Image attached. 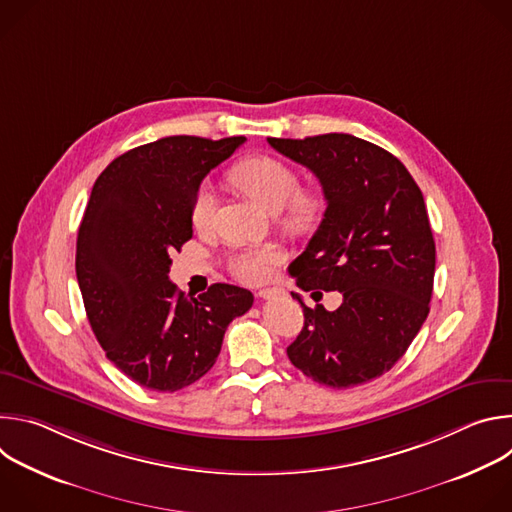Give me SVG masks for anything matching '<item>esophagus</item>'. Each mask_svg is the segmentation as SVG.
I'll use <instances>...</instances> for the list:
<instances>
[{
  "mask_svg": "<svg viewBox=\"0 0 512 512\" xmlns=\"http://www.w3.org/2000/svg\"><path fill=\"white\" fill-rule=\"evenodd\" d=\"M257 296L261 300H273V298H285V289L283 287H263L257 291Z\"/></svg>",
  "mask_w": 512,
  "mask_h": 512,
  "instance_id": "34e87169",
  "label": "esophagus"
}]
</instances>
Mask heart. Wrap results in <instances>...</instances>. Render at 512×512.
Wrapping results in <instances>:
<instances>
[{"label":"heart","mask_w":512,"mask_h":512,"mask_svg":"<svg viewBox=\"0 0 512 512\" xmlns=\"http://www.w3.org/2000/svg\"><path fill=\"white\" fill-rule=\"evenodd\" d=\"M229 180L269 214H279V223L289 233H308L322 218L324 194L318 188H298V172L273 156H249L237 162ZM214 192L200 186L190 204L192 227L204 231L214 216ZM279 255L273 249H243L229 259L233 275L245 283L269 279Z\"/></svg>","instance_id":"obj_1"}]
</instances>
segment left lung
Instances as JSON below:
<instances>
[{
    "mask_svg": "<svg viewBox=\"0 0 512 512\" xmlns=\"http://www.w3.org/2000/svg\"><path fill=\"white\" fill-rule=\"evenodd\" d=\"M267 141L312 170L326 198L322 223L289 273L304 291L342 294L334 312L291 294L304 328L287 356L326 387L369 383L393 369L429 314L435 243L423 194L393 154L360 137Z\"/></svg>",
    "mask_w": 512,
    "mask_h": 512,
    "instance_id": "1",
    "label": "left lung"
}]
</instances>
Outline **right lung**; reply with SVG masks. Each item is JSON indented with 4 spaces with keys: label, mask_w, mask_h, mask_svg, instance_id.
<instances>
[{
    "label": "right lung",
    "mask_w": 512,
    "mask_h": 512,
    "mask_svg": "<svg viewBox=\"0 0 512 512\" xmlns=\"http://www.w3.org/2000/svg\"><path fill=\"white\" fill-rule=\"evenodd\" d=\"M243 135H172L115 158L97 178L77 237V279L107 358L137 385L174 393L216 362L249 289L214 283L198 298L168 277L170 253L192 239L190 204L204 176Z\"/></svg>",
    "instance_id": "add662e5"
}]
</instances>
